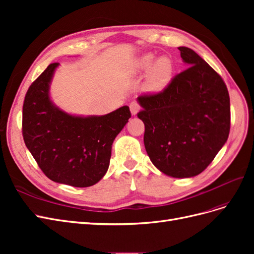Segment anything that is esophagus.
<instances>
[{"label": "esophagus", "instance_id": "obj_1", "mask_svg": "<svg viewBox=\"0 0 254 254\" xmlns=\"http://www.w3.org/2000/svg\"><path fill=\"white\" fill-rule=\"evenodd\" d=\"M129 107H130V111H131L132 115H136L137 112L140 111V105L136 102H132L131 104H130Z\"/></svg>", "mask_w": 254, "mask_h": 254}]
</instances>
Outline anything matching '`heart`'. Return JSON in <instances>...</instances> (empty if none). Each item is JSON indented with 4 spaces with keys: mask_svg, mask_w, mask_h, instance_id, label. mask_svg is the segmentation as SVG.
Returning a JSON list of instances; mask_svg holds the SVG:
<instances>
[{
    "mask_svg": "<svg viewBox=\"0 0 254 254\" xmlns=\"http://www.w3.org/2000/svg\"><path fill=\"white\" fill-rule=\"evenodd\" d=\"M134 70L136 72H147L149 70L145 88L150 93H158L163 91L171 82L174 66L170 58L160 57L155 61L152 54H145L135 60Z\"/></svg>",
    "mask_w": 254,
    "mask_h": 254,
    "instance_id": "b5f03b06",
    "label": "heart"
}]
</instances>
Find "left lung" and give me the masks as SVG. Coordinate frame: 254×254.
I'll use <instances>...</instances> for the list:
<instances>
[{
	"mask_svg": "<svg viewBox=\"0 0 254 254\" xmlns=\"http://www.w3.org/2000/svg\"><path fill=\"white\" fill-rule=\"evenodd\" d=\"M178 49L189 67L161 93L137 97V117L152 164L173 178H190L209 166L228 140L230 97L224 80L197 53Z\"/></svg>",
	"mask_w": 254,
	"mask_h": 254,
	"instance_id": "8db88e82",
	"label": "left lung"
}]
</instances>
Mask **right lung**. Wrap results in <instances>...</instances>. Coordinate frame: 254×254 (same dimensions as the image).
<instances>
[{
    "label": "right lung",
    "mask_w": 254,
    "mask_h": 254,
    "mask_svg": "<svg viewBox=\"0 0 254 254\" xmlns=\"http://www.w3.org/2000/svg\"><path fill=\"white\" fill-rule=\"evenodd\" d=\"M59 64H50L29 87L23 104L26 147L45 176L75 188L94 186L108 171L112 143L131 117L128 106L105 115H75L52 101Z\"/></svg>",
    "instance_id": "obj_1"
}]
</instances>
